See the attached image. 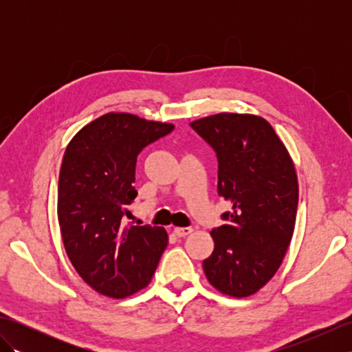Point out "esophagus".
I'll return each mask as SVG.
<instances>
[{"label": "esophagus", "instance_id": "1", "mask_svg": "<svg viewBox=\"0 0 352 352\" xmlns=\"http://www.w3.org/2000/svg\"><path fill=\"white\" fill-rule=\"evenodd\" d=\"M192 233V228L190 227H175L174 228V234L177 237H186L188 234Z\"/></svg>", "mask_w": 352, "mask_h": 352}]
</instances>
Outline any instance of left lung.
<instances>
[{
  "label": "left lung",
  "instance_id": "left-lung-1",
  "mask_svg": "<svg viewBox=\"0 0 352 352\" xmlns=\"http://www.w3.org/2000/svg\"><path fill=\"white\" fill-rule=\"evenodd\" d=\"M218 157V193L231 203L212 230L203 261L208 283L236 298L254 295L278 271L294 236L296 170L280 138L256 115L218 113L190 122Z\"/></svg>",
  "mask_w": 352,
  "mask_h": 352
}]
</instances>
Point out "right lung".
I'll use <instances>...</instances> for the list:
<instances>
[{
  "label": "right lung",
  "instance_id": "1",
  "mask_svg": "<svg viewBox=\"0 0 352 352\" xmlns=\"http://www.w3.org/2000/svg\"><path fill=\"white\" fill-rule=\"evenodd\" d=\"M174 125L106 113L85 125L63 155L57 216L66 254L98 294L122 300L146 287L168 245L162 227L125 226L138 190L139 153Z\"/></svg>",
  "mask_w": 352,
  "mask_h": 352
}]
</instances>
